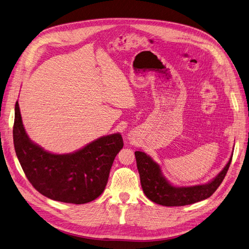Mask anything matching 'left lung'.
<instances>
[{
    "instance_id": "1",
    "label": "left lung",
    "mask_w": 249,
    "mask_h": 249,
    "mask_svg": "<svg viewBox=\"0 0 249 249\" xmlns=\"http://www.w3.org/2000/svg\"><path fill=\"white\" fill-rule=\"evenodd\" d=\"M231 154L225 167L205 184L174 186L162 174L160 165L142 151H136V163L143 192L151 201L163 206H184L207 199L221 184L230 166Z\"/></svg>"
}]
</instances>
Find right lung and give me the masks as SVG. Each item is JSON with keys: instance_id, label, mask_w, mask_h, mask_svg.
I'll return each mask as SVG.
<instances>
[{"instance_id": "obj_1", "label": "right lung", "mask_w": 249, "mask_h": 249, "mask_svg": "<svg viewBox=\"0 0 249 249\" xmlns=\"http://www.w3.org/2000/svg\"><path fill=\"white\" fill-rule=\"evenodd\" d=\"M14 146L21 166L34 188L60 202L88 203L104 191L113 161L123 148L121 134L103 136L76 152H48L27 135L18 101L15 105Z\"/></svg>"}]
</instances>
